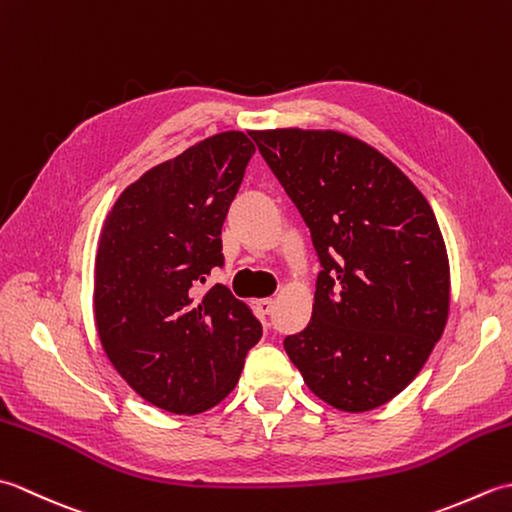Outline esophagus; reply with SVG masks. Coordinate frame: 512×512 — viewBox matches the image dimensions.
Listing matches in <instances>:
<instances>
[{
	"label": "esophagus",
	"mask_w": 512,
	"mask_h": 512,
	"mask_svg": "<svg viewBox=\"0 0 512 512\" xmlns=\"http://www.w3.org/2000/svg\"><path fill=\"white\" fill-rule=\"evenodd\" d=\"M273 308H275V299H259L257 301V310L259 312H262V314H270V312H273Z\"/></svg>",
	"instance_id": "34e87169"
}]
</instances>
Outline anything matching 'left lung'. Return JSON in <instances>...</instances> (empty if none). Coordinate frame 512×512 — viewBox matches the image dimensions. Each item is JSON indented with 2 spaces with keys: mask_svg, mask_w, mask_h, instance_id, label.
I'll return each instance as SVG.
<instances>
[{
  "mask_svg": "<svg viewBox=\"0 0 512 512\" xmlns=\"http://www.w3.org/2000/svg\"><path fill=\"white\" fill-rule=\"evenodd\" d=\"M308 224L323 270L290 361L328 405L361 413L398 396L449 317V255L436 215L394 162L334 129L250 132Z\"/></svg>",
  "mask_w": 512,
  "mask_h": 512,
  "instance_id": "8db88e82",
  "label": "left lung"
}]
</instances>
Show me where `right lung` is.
I'll return each mask as SVG.
<instances>
[{"instance_id":"1","label":"right lung","mask_w":512,"mask_h":512,"mask_svg":"<svg viewBox=\"0 0 512 512\" xmlns=\"http://www.w3.org/2000/svg\"><path fill=\"white\" fill-rule=\"evenodd\" d=\"M255 145L222 132L151 167L107 213L94 264V321L110 363L140 398L195 416L235 389L262 323L211 270Z\"/></svg>"}]
</instances>
